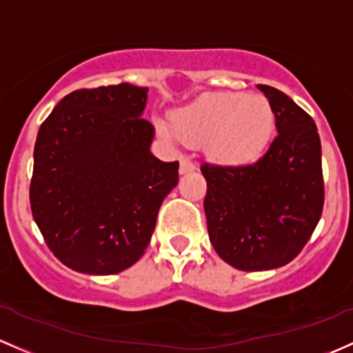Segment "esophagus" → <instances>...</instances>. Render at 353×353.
I'll list each match as a JSON object with an SVG mask.
<instances>
[{
    "instance_id": "obj_1",
    "label": "esophagus",
    "mask_w": 353,
    "mask_h": 353,
    "mask_svg": "<svg viewBox=\"0 0 353 353\" xmlns=\"http://www.w3.org/2000/svg\"><path fill=\"white\" fill-rule=\"evenodd\" d=\"M196 170V164L191 161V159L183 157L181 159V164H179V174H189Z\"/></svg>"
}]
</instances>
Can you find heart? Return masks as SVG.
I'll return each instance as SVG.
<instances>
[{
  "label": "heart",
  "mask_w": 353,
  "mask_h": 353,
  "mask_svg": "<svg viewBox=\"0 0 353 353\" xmlns=\"http://www.w3.org/2000/svg\"><path fill=\"white\" fill-rule=\"evenodd\" d=\"M172 132L184 143H206L211 159L230 165L257 161L269 145L274 113L262 96L243 92H214L176 110ZM159 132L174 139L164 125Z\"/></svg>",
  "instance_id": "1"
}]
</instances>
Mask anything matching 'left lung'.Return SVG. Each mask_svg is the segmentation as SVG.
Segmentation results:
<instances>
[{
    "label": "left lung",
    "instance_id": "left-lung-1",
    "mask_svg": "<svg viewBox=\"0 0 353 353\" xmlns=\"http://www.w3.org/2000/svg\"><path fill=\"white\" fill-rule=\"evenodd\" d=\"M257 88L276 117L269 150L250 165H201L210 242L226 264L247 272L289 264L313 235L325 201L313 118L279 89Z\"/></svg>",
    "mask_w": 353,
    "mask_h": 353
}]
</instances>
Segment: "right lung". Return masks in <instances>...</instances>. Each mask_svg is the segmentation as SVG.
I'll list each match as a JSON object with an SVG mask.
<instances>
[{
  "mask_svg": "<svg viewBox=\"0 0 353 353\" xmlns=\"http://www.w3.org/2000/svg\"><path fill=\"white\" fill-rule=\"evenodd\" d=\"M147 92L128 83L77 89L39 130L33 220L52 254L77 272L110 276L135 264L179 181V162L150 152Z\"/></svg>",
  "mask_w": 353,
  "mask_h": 353,
  "instance_id": "add662e5",
  "label": "right lung"
}]
</instances>
